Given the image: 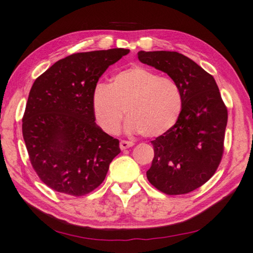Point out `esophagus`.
Returning a JSON list of instances; mask_svg holds the SVG:
<instances>
[{
  "label": "esophagus",
  "instance_id": "obj_1",
  "mask_svg": "<svg viewBox=\"0 0 253 253\" xmlns=\"http://www.w3.org/2000/svg\"><path fill=\"white\" fill-rule=\"evenodd\" d=\"M133 146V142L132 141H128V140H122L120 143V147L122 150H125L128 149V148H130Z\"/></svg>",
  "mask_w": 253,
  "mask_h": 253
}]
</instances>
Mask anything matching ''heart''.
<instances>
[{
    "label": "heart",
    "mask_w": 253,
    "mask_h": 253,
    "mask_svg": "<svg viewBox=\"0 0 253 253\" xmlns=\"http://www.w3.org/2000/svg\"><path fill=\"white\" fill-rule=\"evenodd\" d=\"M92 108L98 126L111 135L121 130L126 111L128 130L159 137L179 121L183 94L173 79L137 66L116 73L110 85L97 84L92 93Z\"/></svg>",
    "instance_id": "heart-1"
}]
</instances>
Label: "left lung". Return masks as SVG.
<instances>
[{"label":"left lung","mask_w":253,"mask_h":253,"mask_svg":"<svg viewBox=\"0 0 253 253\" xmlns=\"http://www.w3.org/2000/svg\"><path fill=\"white\" fill-rule=\"evenodd\" d=\"M138 59L166 72L183 94L179 121L151 143L147 179L168 195L186 194L214 175L224 153L228 112L215 79L176 51H139Z\"/></svg>","instance_id":"1"}]
</instances>
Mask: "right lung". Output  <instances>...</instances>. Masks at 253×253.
I'll return each mask as SVG.
<instances>
[{"instance_id":"1","label":"right lung","mask_w":253,"mask_h":253,"mask_svg":"<svg viewBox=\"0 0 253 253\" xmlns=\"http://www.w3.org/2000/svg\"><path fill=\"white\" fill-rule=\"evenodd\" d=\"M129 49L73 53L35 80L23 137L35 172L50 189L85 195L105 180L120 141L96 125L92 93L106 69Z\"/></svg>"}]
</instances>
